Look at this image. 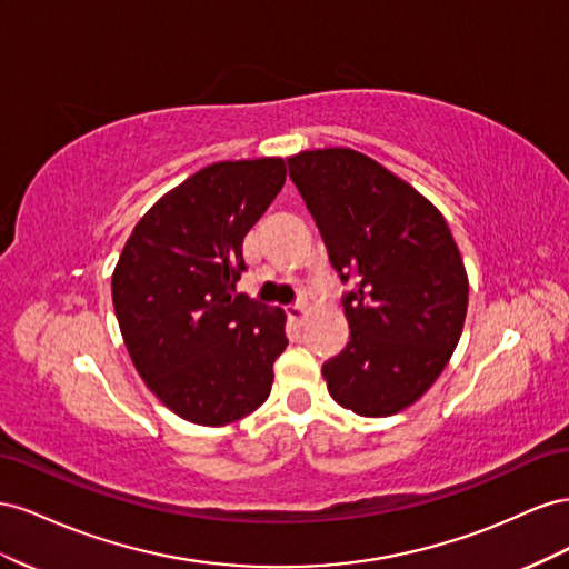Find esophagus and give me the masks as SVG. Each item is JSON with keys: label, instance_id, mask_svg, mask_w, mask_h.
<instances>
[{"label": "esophagus", "instance_id": "34e87169", "mask_svg": "<svg viewBox=\"0 0 569 569\" xmlns=\"http://www.w3.org/2000/svg\"><path fill=\"white\" fill-rule=\"evenodd\" d=\"M286 315H288V319L293 321V323H302V321L307 319V310H305L302 305H293V307H288Z\"/></svg>", "mask_w": 569, "mask_h": 569}]
</instances>
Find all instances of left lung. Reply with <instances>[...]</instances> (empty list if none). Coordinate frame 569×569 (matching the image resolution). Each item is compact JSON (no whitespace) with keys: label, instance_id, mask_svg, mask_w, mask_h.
<instances>
[{"label":"left lung","instance_id":"8db88e82","mask_svg":"<svg viewBox=\"0 0 569 569\" xmlns=\"http://www.w3.org/2000/svg\"><path fill=\"white\" fill-rule=\"evenodd\" d=\"M288 171L340 281L346 350L321 367L331 398L360 417L410 408L441 377L467 315L469 281L443 214L350 148L305 150Z\"/></svg>","mask_w":569,"mask_h":569}]
</instances>
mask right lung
Instances as JSON below:
<instances>
[{"instance_id": "obj_1", "label": "right lung", "mask_w": 569, "mask_h": 569, "mask_svg": "<svg viewBox=\"0 0 569 569\" xmlns=\"http://www.w3.org/2000/svg\"><path fill=\"white\" fill-rule=\"evenodd\" d=\"M283 183L281 157L200 169L144 212L111 273L138 375L192 425H231L269 398L286 315L236 296V281L246 271L242 238Z\"/></svg>"}]
</instances>
